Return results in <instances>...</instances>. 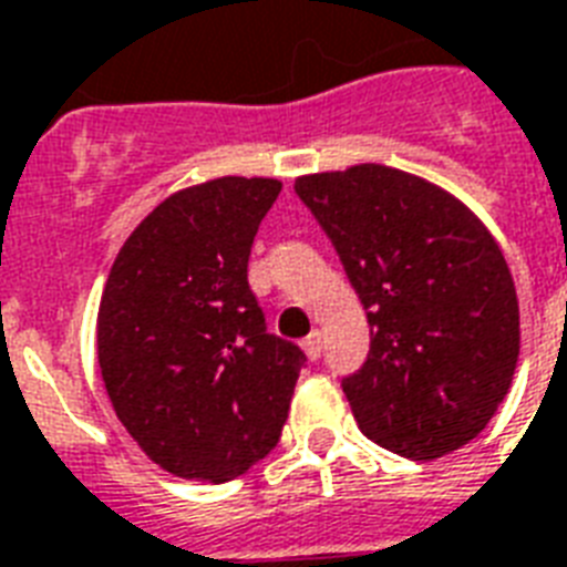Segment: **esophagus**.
Listing matches in <instances>:
<instances>
[{"instance_id":"1","label":"esophagus","mask_w":567,"mask_h":567,"mask_svg":"<svg viewBox=\"0 0 567 567\" xmlns=\"http://www.w3.org/2000/svg\"><path fill=\"white\" fill-rule=\"evenodd\" d=\"M300 348H302V353L309 357V360H318V357H321V351H323L321 332H318V330L309 332V336H306V339L300 341Z\"/></svg>"}]
</instances>
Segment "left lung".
<instances>
[{"mask_svg":"<svg viewBox=\"0 0 567 567\" xmlns=\"http://www.w3.org/2000/svg\"><path fill=\"white\" fill-rule=\"evenodd\" d=\"M336 246L371 327L341 389L378 446L434 461L478 437L512 386L520 309L487 226L457 196L360 163L293 181Z\"/></svg>","mask_w":567,"mask_h":567,"instance_id":"1","label":"left lung"}]
</instances>
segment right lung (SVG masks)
Segmentation results:
<instances>
[{
    "mask_svg": "<svg viewBox=\"0 0 567 567\" xmlns=\"http://www.w3.org/2000/svg\"><path fill=\"white\" fill-rule=\"evenodd\" d=\"M276 178L193 184L163 198L112 261L97 362L115 416L166 473L223 485L274 452L306 362L270 336L246 282Z\"/></svg>",
    "mask_w": 567,
    "mask_h": 567,
    "instance_id": "obj_1",
    "label": "right lung"
}]
</instances>
